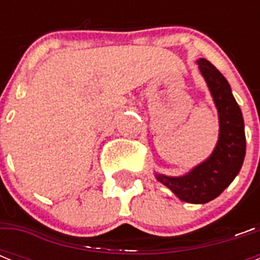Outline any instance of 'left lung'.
<instances>
[{
	"label": "left lung",
	"instance_id": "8db88e82",
	"mask_svg": "<svg viewBox=\"0 0 260 260\" xmlns=\"http://www.w3.org/2000/svg\"><path fill=\"white\" fill-rule=\"evenodd\" d=\"M218 113V140L208 158L179 177L155 173L181 201L206 204L218 197L238 175L246 156V134L242 110L224 75L206 59L197 60Z\"/></svg>",
	"mask_w": 260,
	"mask_h": 260
}]
</instances>
